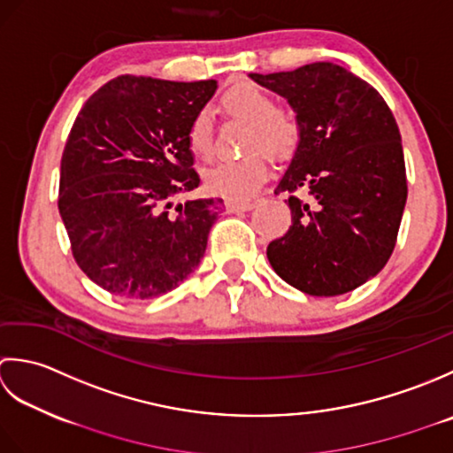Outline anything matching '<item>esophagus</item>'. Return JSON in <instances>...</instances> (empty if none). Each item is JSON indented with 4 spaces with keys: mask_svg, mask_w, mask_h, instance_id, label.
I'll list each match as a JSON object with an SVG mask.
<instances>
[{
    "mask_svg": "<svg viewBox=\"0 0 453 453\" xmlns=\"http://www.w3.org/2000/svg\"><path fill=\"white\" fill-rule=\"evenodd\" d=\"M225 207L228 213H240V211H250L254 207L252 201H226Z\"/></svg>",
    "mask_w": 453,
    "mask_h": 453,
    "instance_id": "34e87169",
    "label": "esophagus"
}]
</instances>
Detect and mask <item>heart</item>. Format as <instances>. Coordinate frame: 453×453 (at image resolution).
<instances>
[{
  "label": "heart",
  "mask_w": 453,
  "mask_h": 453,
  "mask_svg": "<svg viewBox=\"0 0 453 453\" xmlns=\"http://www.w3.org/2000/svg\"><path fill=\"white\" fill-rule=\"evenodd\" d=\"M220 107L226 115L250 123L246 149L262 148L273 158L289 156L299 142V123L280 109L278 99L256 84H236L220 97ZM189 150L201 160H209L215 152L213 123L207 111L191 119L188 127ZM267 156L252 152L240 160H223L205 172L207 188L228 199H248L262 188L267 178Z\"/></svg>",
  "instance_id": "obj_1"
}]
</instances>
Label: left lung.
<instances>
[{
  "mask_svg": "<svg viewBox=\"0 0 453 453\" xmlns=\"http://www.w3.org/2000/svg\"><path fill=\"white\" fill-rule=\"evenodd\" d=\"M250 78L289 101L301 131L275 188V196L289 193L291 226L267 244V260L303 293L352 291L391 257L407 203L391 109L373 86L332 62Z\"/></svg>",
  "mask_w": 453,
  "mask_h": 453,
  "instance_id": "8db88e82",
  "label": "left lung"
}]
</instances>
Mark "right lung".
<instances>
[{
    "instance_id": "add662e5",
    "label": "right lung",
    "mask_w": 453,
    "mask_h": 453,
    "mask_svg": "<svg viewBox=\"0 0 453 453\" xmlns=\"http://www.w3.org/2000/svg\"><path fill=\"white\" fill-rule=\"evenodd\" d=\"M215 80L125 73L91 96L62 152L58 211L80 270L125 299L178 288L199 265L223 199H172L199 188L191 119Z\"/></svg>"
}]
</instances>
